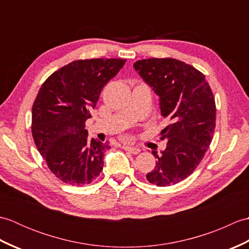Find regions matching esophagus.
Wrapping results in <instances>:
<instances>
[{"label":"esophagus","mask_w":249,"mask_h":249,"mask_svg":"<svg viewBox=\"0 0 249 249\" xmlns=\"http://www.w3.org/2000/svg\"><path fill=\"white\" fill-rule=\"evenodd\" d=\"M123 149L125 150V151H128L129 153H131V154H134V155H137V154H139L140 153V149L139 147H135V146H128V145H124L123 146Z\"/></svg>","instance_id":"1"}]
</instances>
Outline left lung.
<instances>
[{"instance_id": "1", "label": "left lung", "mask_w": 249, "mask_h": 249, "mask_svg": "<svg viewBox=\"0 0 249 249\" xmlns=\"http://www.w3.org/2000/svg\"><path fill=\"white\" fill-rule=\"evenodd\" d=\"M135 71L160 99L163 118L170 120L161 130L167 147L158 155L147 181L170 186L189 177L198 167L212 142L216 121L213 92L205 76L192 65L176 59L137 61Z\"/></svg>"}]
</instances>
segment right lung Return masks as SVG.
Listing matches in <instances>:
<instances>
[{
  "instance_id": "add662e5",
  "label": "right lung",
  "mask_w": 249,
  "mask_h": 249,
  "mask_svg": "<svg viewBox=\"0 0 249 249\" xmlns=\"http://www.w3.org/2000/svg\"><path fill=\"white\" fill-rule=\"evenodd\" d=\"M126 60H78L54 71L39 89L32 108V135L51 172L83 186L103 171L106 142L88 138L86 121L103 88Z\"/></svg>"
}]
</instances>
